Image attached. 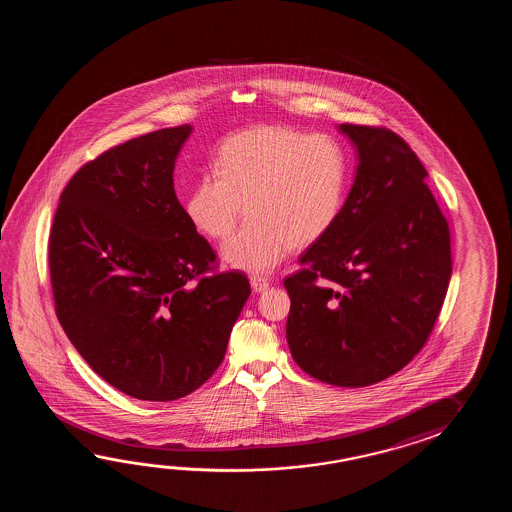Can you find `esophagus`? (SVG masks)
Returning a JSON list of instances; mask_svg holds the SVG:
<instances>
[{"label":"esophagus","mask_w":512,"mask_h":512,"mask_svg":"<svg viewBox=\"0 0 512 512\" xmlns=\"http://www.w3.org/2000/svg\"><path fill=\"white\" fill-rule=\"evenodd\" d=\"M251 285L256 293H261V291H265L269 287V280L263 278V276H251Z\"/></svg>","instance_id":"esophagus-1"}]
</instances>
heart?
<instances>
[{
	"label": "heart",
	"instance_id": "1",
	"mask_svg": "<svg viewBox=\"0 0 512 512\" xmlns=\"http://www.w3.org/2000/svg\"><path fill=\"white\" fill-rule=\"evenodd\" d=\"M348 161L337 142L287 126H258L219 148L218 172H207L186 197L197 230L229 240L245 212L247 225L223 258L252 274L271 272L293 249L322 240L346 196Z\"/></svg>",
	"mask_w": 512,
	"mask_h": 512
}]
</instances>
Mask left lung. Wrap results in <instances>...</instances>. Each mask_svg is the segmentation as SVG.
I'll list each match as a JSON object with an SVG mask.
<instances>
[{"instance_id":"left-lung-1","label":"left lung","mask_w":512,"mask_h":512,"mask_svg":"<svg viewBox=\"0 0 512 512\" xmlns=\"http://www.w3.org/2000/svg\"><path fill=\"white\" fill-rule=\"evenodd\" d=\"M359 150L355 183L326 236L283 285L287 344L318 381L360 388L423 349L452 274L450 229L414 150L395 131L340 124Z\"/></svg>"}]
</instances>
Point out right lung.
<instances>
[{"mask_svg": "<svg viewBox=\"0 0 512 512\" xmlns=\"http://www.w3.org/2000/svg\"><path fill=\"white\" fill-rule=\"evenodd\" d=\"M192 128L113 146L67 183L49 234L55 311L104 381L141 401L196 392L223 362L251 294L174 190L175 159Z\"/></svg>", "mask_w": 512, "mask_h": 512, "instance_id": "right-lung-1", "label": "right lung"}]
</instances>
